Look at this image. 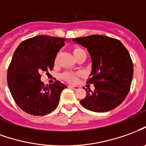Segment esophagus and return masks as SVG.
Returning a JSON list of instances; mask_svg holds the SVG:
<instances>
[{"label": "esophagus", "instance_id": "obj_1", "mask_svg": "<svg viewBox=\"0 0 146 146\" xmlns=\"http://www.w3.org/2000/svg\"><path fill=\"white\" fill-rule=\"evenodd\" d=\"M69 88H72V89H73V90H77V89H79V87H78V86H73V85H69Z\"/></svg>", "mask_w": 146, "mask_h": 146}]
</instances>
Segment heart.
I'll return each instance as SVG.
<instances>
[{"label":"heart","instance_id":"1","mask_svg":"<svg viewBox=\"0 0 146 146\" xmlns=\"http://www.w3.org/2000/svg\"><path fill=\"white\" fill-rule=\"evenodd\" d=\"M73 53L75 58H77L78 57H80L82 54H86V52L84 51V50L80 47H74L73 50ZM77 77H78V74L75 73H72V72H66L62 74V78L66 81L70 82V83H75L77 80Z\"/></svg>","mask_w":146,"mask_h":146}]
</instances>
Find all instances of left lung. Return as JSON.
Wrapping results in <instances>:
<instances>
[{"label":"left lung","mask_w":146,"mask_h":146,"mask_svg":"<svg viewBox=\"0 0 146 146\" xmlns=\"http://www.w3.org/2000/svg\"><path fill=\"white\" fill-rule=\"evenodd\" d=\"M73 41L87 48L92 63L87 83L93 84L95 90L89 92L86 88L80 104L95 112L115 108L126 97L133 79V62L128 50L118 39L99 35Z\"/></svg>","instance_id":"obj_1"}]
</instances>
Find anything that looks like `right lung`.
<instances>
[{"mask_svg":"<svg viewBox=\"0 0 146 146\" xmlns=\"http://www.w3.org/2000/svg\"><path fill=\"white\" fill-rule=\"evenodd\" d=\"M66 38L38 35L22 42L14 52L8 69L7 82L13 100L23 111L46 115L58 104L63 89L58 80L50 85L42 82V73L49 74Z\"/></svg>","mask_w":146,"mask_h":146,"instance_id":"1","label":"right lung"}]
</instances>
